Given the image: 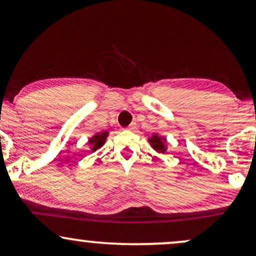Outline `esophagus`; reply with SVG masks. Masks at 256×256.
<instances>
[{"label":"esophagus","instance_id":"esophagus-1","mask_svg":"<svg viewBox=\"0 0 256 256\" xmlns=\"http://www.w3.org/2000/svg\"><path fill=\"white\" fill-rule=\"evenodd\" d=\"M134 128H136V124H134V122H132V124L128 128V130H134Z\"/></svg>","mask_w":256,"mask_h":256}]
</instances>
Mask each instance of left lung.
<instances>
[{
  "label": "left lung",
  "instance_id": "left-lung-1",
  "mask_svg": "<svg viewBox=\"0 0 256 256\" xmlns=\"http://www.w3.org/2000/svg\"><path fill=\"white\" fill-rule=\"evenodd\" d=\"M149 143H150L152 148L154 150H156L158 152H161V154H165V152L167 150V146H166V138L158 136V134H152V137L148 138Z\"/></svg>",
  "mask_w": 256,
  "mask_h": 256
}]
</instances>
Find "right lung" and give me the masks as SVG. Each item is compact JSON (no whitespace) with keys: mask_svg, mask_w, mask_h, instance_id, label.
<instances>
[{"mask_svg":"<svg viewBox=\"0 0 256 256\" xmlns=\"http://www.w3.org/2000/svg\"><path fill=\"white\" fill-rule=\"evenodd\" d=\"M107 136H108V131H104V132H98V134H94L92 137L89 138L88 144L90 146L91 152H94L98 150V149L101 148V146L104 144L106 140H107Z\"/></svg>","mask_w":256,"mask_h":256,"instance_id":"add662e5","label":"right lung"}]
</instances>
